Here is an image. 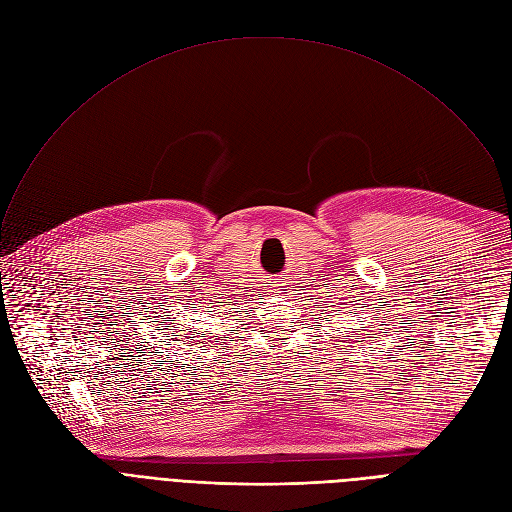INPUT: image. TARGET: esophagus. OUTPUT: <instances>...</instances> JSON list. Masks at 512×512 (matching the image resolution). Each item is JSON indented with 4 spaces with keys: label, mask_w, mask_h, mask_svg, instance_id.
I'll return each instance as SVG.
<instances>
[{
    "label": "esophagus",
    "mask_w": 512,
    "mask_h": 512,
    "mask_svg": "<svg viewBox=\"0 0 512 512\" xmlns=\"http://www.w3.org/2000/svg\"><path fill=\"white\" fill-rule=\"evenodd\" d=\"M272 292H282V284H272Z\"/></svg>",
    "instance_id": "1"
}]
</instances>
